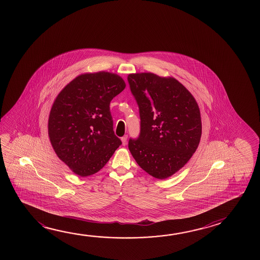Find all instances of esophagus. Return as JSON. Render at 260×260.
<instances>
[{"label":"esophagus","mask_w":260,"mask_h":260,"mask_svg":"<svg viewBox=\"0 0 260 260\" xmlns=\"http://www.w3.org/2000/svg\"><path fill=\"white\" fill-rule=\"evenodd\" d=\"M127 139H128V136H127V135H125V136L121 138V141H122V145H123V146L127 144Z\"/></svg>","instance_id":"obj_1"}]
</instances>
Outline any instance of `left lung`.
<instances>
[{
  "mask_svg": "<svg viewBox=\"0 0 260 260\" xmlns=\"http://www.w3.org/2000/svg\"><path fill=\"white\" fill-rule=\"evenodd\" d=\"M140 109L141 133L129 140L132 157L143 171L164 179L185 166L201 138V117L192 94L173 77L128 74Z\"/></svg>",
  "mask_w": 260,
  "mask_h": 260,
  "instance_id": "8db88e82",
  "label": "left lung"
}]
</instances>
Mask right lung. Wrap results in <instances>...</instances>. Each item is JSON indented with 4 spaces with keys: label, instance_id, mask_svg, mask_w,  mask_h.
<instances>
[{
    "label": "right lung",
    "instance_id": "1",
    "mask_svg": "<svg viewBox=\"0 0 260 260\" xmlns=\"http://www.w3.org/2000/svg\"><path fill=\"white\" fill-rule=\"evenodd\" d=\"M125 87L115 73H83L56 97L48 120L50 141L60 160L80 177L101 171L121 144L113 132L110 103Z\"/></svg>",
    "mask_w": 260,
    "mask_h": 260
}]
</instances>
